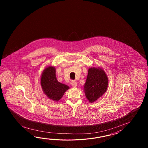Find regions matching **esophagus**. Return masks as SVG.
Masks as SVG:
<instances>
[{"label":"esophagus","instance_id":"obj_1","mask_svg":"<svg viewBox=\"0 0 148 148\" xmlns=\"http://www.w3.org/2000/svg\"><path fill=\"white\" fill-rule=\"evenodd\" d=\"M71 85L73 87H76L77 86V82H75V81H71Z\"/></svg>","mask_w":148,"mask_h":148}]
</instances>
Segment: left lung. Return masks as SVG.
I'll use <instances>...</instances> for the list:
<instances>
[{
	"instance_id": "left-lung-1",
	"label": "left lung",
	"mask_w": 148,
	"mask_h": 148,
	"mask_svg": "<svg viewBox=\"0 0 148 148\" xmlns=\"http://www.w3.org/2000/svg\"><path fill=\"white\" fill-rule=\"evenodd\" d=\"M108 85V77L102 68H89L84 86L86 97L89 103H94L101 97L107 90Z\"/></svg>"
}]
</instances>
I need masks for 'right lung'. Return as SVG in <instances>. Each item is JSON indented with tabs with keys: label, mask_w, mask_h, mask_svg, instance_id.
<instances>
[{
	"label": "right lung",
	"mask_w": 148,
	"mask_h": 148,
	"mask_svg": "<svg viewBox=\"0 0 148 148\" xmlns=\"http://www.w3.org/2000/svg\"><path fill=\"white\" fill-rule=\"evenodd\" d=\"M40 84L45 95L55 102L60 101L64 92L70 88L68 86L58 81L56 68L52 66H47L43 70L41 74Z\"/></svg>",
	"instance_id": "obj_1"
}]
</instances>
